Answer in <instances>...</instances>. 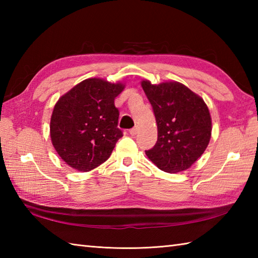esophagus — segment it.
<instances>
[{
	"label": "esophagus",
	"instance_id": "esophagus-1",
	"mask_svg": "<svg viewBox=\"0 0 258 258\" xmlns=\"http://www.w3.org/2000/svg\"><path fill=\"white\" fill-rule=\"evenodd\" d=\"M138 133H139V127H138V126H135V127H133L132 130H130V134L132 135V136L136 135Z\"/></svg>",
	"mask_w": 258,
	"mask_h": 258
}]
</instances>
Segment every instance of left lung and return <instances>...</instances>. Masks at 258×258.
Returning a JSON list of instances; mask_svg holds the SVG:
<instances>
[{"mask_svg":"<svg viewBox=\"0 0 258 258\" xmlns=\"http://www.w3.org/2000/svg\"><path fill=\"white\" fill-rule=\"evenodd\" d=\"M142 87L157 124V142L145 151L147 157L164 172L185 171L210 143L212 120L205 102L178 82L143 81Z\"/></svg>","mask_w":258,"mask_h":258,"instance_id":"8db88e82","label":"left lung"}]
</instances>
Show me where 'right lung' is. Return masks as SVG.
Masks as SVG:
<instances>
[{
	"mask_svg": "<svg viewBox=\"0 0 258 258\" xmlns=\"http://www.w3.org/2000/svg\"><path fill=\"white\" fill-rule=\"evenodd\" d=\"M123 84L89 79L63 95L53 109L51 140L62 160L78 171L89 172L111 156L123 132L114 100Z\"/></svg>",
	"mask_w": 258,
	"mask_h": 258,
	"instance_id": "add662e5",
	"label": "right lung"
}]
</instances>
